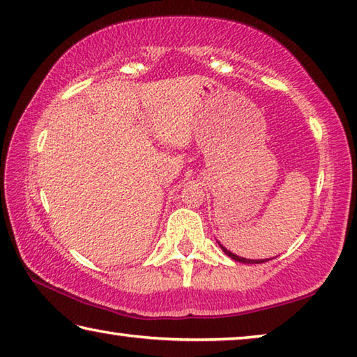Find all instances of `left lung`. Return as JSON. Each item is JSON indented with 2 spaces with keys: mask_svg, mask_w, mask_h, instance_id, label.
<instances>
[{
  "mask_svg": "<svg viewBox=\"0 0 357 357\" xmlns=\"http://www.w3.org/2000/svg\"><path fill=\"white\" fill-rule=\"evenodd\" d=\"M222 247V250L227 253V255L229 257V258H233V259H236V261H239V263H249V264H259V263H264V261H269V259H247V258H243V257H238V255H234V253H231L229 250H227L225 247L223 245H220Z\"/></svg>",
  "mask_w": 357,
  "mask_h": 357,
  "instance_id": "obj_1",
  "label": "left lung"
}]
</instances>
